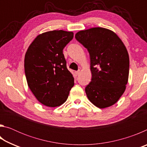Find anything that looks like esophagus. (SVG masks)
Wrapping results in <instances>:
<instances>
[{"instance_id":"obj_1","label":"esophagus","mask_w":147,"mask_h":147,"mask_svg":"<svg viewBox=\"0 0 147 147\" xmlns=\"http://www.w3.org/2000/svg\"><path fill=\"white\" fill-rule=\"evenodd\" d=\"M80 71H76V72H75V74H76V76H78V75H79V74H80Z\"/></svg>"}]
</instances>
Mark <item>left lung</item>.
Returning <instances> with one entry per match:
<instances>
[{
	"label": "left lung",
	"instance_id": "obj_1",
	"mask_svg": "<svg viewBox=\"0 0 147 147\" xmlns=\"http://www.w3.org/2000/svg\"><path fill=\"white\" fill-rule=\"evenodd\" d=\"M75 38L90 56L92 78L85 88L88 99L99 108L113 105L128 82L129 56L125 46L113 32L100 27L80 31Z\"/></svg>",
	"mask_w": 147,
	"mask_h": 147
}]
</instances>
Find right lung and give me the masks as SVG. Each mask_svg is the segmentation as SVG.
I'll use <instances>...</instances> for the list:
<instances>
[{
    "mask_svg": "<svg viewBox=\"0 0 147 147\" xmlns=\"http://www.w3.org/2000/svg\"><path fill=\"white\" fill-rule=\"evenodd\" d=\"M73 38L72 32L53 30L39 35L24 58L29 88L43 105L56 107L67 100L74 78L67 68L64 47Z\"/></svg>",
    "mask_w": 147,
    "mask_h": 147,
    "instance_id": "1",
    "label": "right lung"
}]
</instances>
